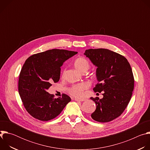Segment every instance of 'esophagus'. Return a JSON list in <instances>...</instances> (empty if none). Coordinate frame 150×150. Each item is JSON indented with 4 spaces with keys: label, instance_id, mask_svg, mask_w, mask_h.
<instances>
[{
    "label": "esophagus",
    "instance_id": "esophagus-1",
    "mask_svg": "<svg viewBox=\"0 0 150 150\" xmlns=\"http://www.w3.org/2000/svg\"><path fill=\"white\" fill-rule=\"evenodd\" d=\"M75 100L76 101H83L85 100V99L84 98H81V99H79V98H75Z\"/></svg>",
    "mask_w": 150,
    "mask_h": 150
}]
</instances>
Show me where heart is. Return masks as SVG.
<instances>
[{"label":"heart","mask_w":150,"mask_h":150,"mask_svg":"<svg viewBox=\"0 0 150 150\" xmlns=\"http://www.w3.org/2000/svg\"><path fill=\"white\" fill-rule=\"evenodd\" d=\"M74 66L78 71L82 73L86 72L90 67L89 62L83 57H79L75 60ZM88 85L87 83H81L73 85L69 88L68 91L71 95L79 98L83 96L84 91L88 89Z\"/></svg>","instance_id":"b5f03b06"}]
</instances>
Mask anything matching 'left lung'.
<instances>
[{
  "mask_svg": "<svg viewBox=\"0 0 150 150\" xmlns=\"http://www.w3.org/2000/svg\"><path fill=\"white\" fill-rule=\"evenodd\" d=\"M84 54L97 67L98 81L94 92H103V98L91 97L96 104L93 119L108 122L120 116L129 103L134 88V78L129 63L122 55L105 49L86 50Z\"/></svg>",
  "mask_w": 150,
  "mask_h": 150,
  "instance_id": "obj_1",
  "label": "left lung"
}]
</instances>
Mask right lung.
Segmentation results:
<instances>
[{
  "label": "right lung",
  "mask_w": 150,
  "mask_h": 150,
  "mask_svg": "<svg viewBox=\"0 0 150 150\" xmlns=\"http://www.w3.org/2000/svg\"><path fill=\"white\" fill-rule=\"evenodd\" d=\"M77 53L52 49L33 54L25 60L19 74L18 91L24 108L33 117L41 121L52 120L71 101L65 94L54 98L47 90L51 83L59 81L63 62Z\"/></svg>",
  "instance_id": "1"
}]
</instances>
